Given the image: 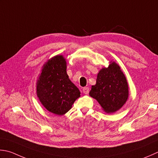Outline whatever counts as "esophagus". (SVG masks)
<instances>
[{"mask_svg": "<svg viewBox=\"0 0 158 158\" xmlns=\"http://www.w3.org/2000/svg\"><path fill=\"white\" fill-rule=\"evenodd\" d=\"M83 92L85 94H88L89 93V88L88 87H85L83 88Z\"/></svg>", "mask_w": 158, "mask_h": 158, "instance_id": "34e87169", "label": "esophagus"}]
</instances>
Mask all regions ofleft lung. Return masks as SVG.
I'll return each mask as SVG.
<instances>
[{
    "mask_svg": "<svg viewBox=\"0 0 158 158\" xmlns=\"http://www.w3.org/2000/svg\"><path fill=\"white\" fill-rule=\"evenodd\" d=\"M129 95L125 75L115 62L101 69L97 83L92 86L89 96L97 100L107 113H113L123 107Z\"/></svg>",
    "mask_w": 158,
    "mask_h": 158,
    "instance_id": "left-lung-1",
    "label": "left lung"
}]
</instances>
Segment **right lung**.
Returning a JSON list of instances; mask_svg holds the SVG:
<instances>
[{
    "instance_id": "add662e5",
    "label": "right lung",
    "mask_w": 158,
    "mask_h": 158,
    "mask_svg": "<svg viewBox=\"0 0 158 158\" xmlns=\"http://www.w3.org/2000/svg\"><path fill=\"white\" fill-rule=\"evenodd\" d=\"M37 95L50 112L63 115L71 109L80 91L71 82L66 73V61L57 55L43 67L37 83Z\"/></svg>"
}]
</instances>
